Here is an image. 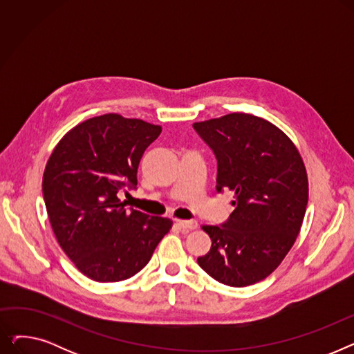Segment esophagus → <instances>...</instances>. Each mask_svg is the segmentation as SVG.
Masks as SVG:
<instances>
[{"label":"esophagus","mask_w":354,"mask_h":354,"mask_svg":"<svg viewBox=\"0 0 354 354\" xmlns=\"http://www.w3.org/2000/svg\"><path fill=\"white\" fill-rule=\"evenodd\" d=\"M176 224L182 228V230H187V231H192L198 228V222L196 221H176Z\"/></svg>","instance_id":"34e87169"}]
</instances>
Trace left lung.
<instances>
[{"mask_svg":"<svg viewBox=\"0 0 354 354\" xmlns=\"http://www.w3.org/2000/svg\"><path fill=\"white\" fill-rule=\"evenodd\" d=\"M216 159V192H235L234 212L203 227L212 241L199 267L230 287L268 277L300 232L308 182L292 142L272 123L245 113L194 123Z\"/></svg>","mask_w":354,"mask_h":354,"instance_id":"8db88e82","label":"left lung"}]
</instances>
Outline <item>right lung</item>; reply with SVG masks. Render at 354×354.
<instances>
[{
  "mask_svg": "<svg viewBox=\"0 0 354 354\" xmlns=\"http://www.w3.org/2000/svg\"><path fill=\"white\" fill-rule=\"evenodd\" d=\"M160 126L119 115L91 118L59 142L43 176V196L60 247L86 277L116 283L151 259L172 221L126 208L138 167Z\"/></svg>",
  "mask_w": 354,
  "mask_h": 354,
  "instance_id": "obj_1",
  "label": "right lung"
}]
</instances>
